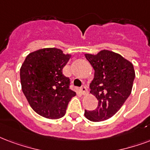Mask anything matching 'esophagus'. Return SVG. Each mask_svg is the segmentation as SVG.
<instances>
[{"label":"esophagus","mask_w":150,"mask_h":150,"mask_svg":"<svg viewBox=\"0 0 150 150\" xmlns=\"http://www.w3.org/2000/svg\"><path fill=\"white\" fill-rule=\"evenodd\" d=\"M80 91H81V93H83V95H86V94H87L88 93L87 88H86V86H82V87L80 88Z\"/></svg>","instance_id":"esophagus-1"}]
</instances>
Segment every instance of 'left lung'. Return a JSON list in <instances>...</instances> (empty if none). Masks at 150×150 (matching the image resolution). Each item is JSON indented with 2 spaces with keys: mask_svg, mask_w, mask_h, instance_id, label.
<instances>
[{
  "mask_svg": "<svg viewBox=\"0 0 150 150\" xmlns=\"http://www.w3.org/2000/svg\"><path fill=\"white\" fill-rule=\"evenodd\" d=\"M85 56L95 71L90 88L98 105L93 111L85 110L84 115L93 122L106 120L120 110L131 94L135 77L133 64L108 50Z\"/></svg>",
  "mask_w": 150,
  "mask_h": 150,
  "instance_id": "1",
  "label": "left lung"
}]
</instances>
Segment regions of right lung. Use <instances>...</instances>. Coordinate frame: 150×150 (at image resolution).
I'll list each match as a JSON object with an SVG mask.
<instances>
[{
  "label": "right lung",
  "instance_id": "add662e5",
  "mask_svg": "<svg viewBox=\"0 0 150 150\" xmlns=\"http://www.w3.org/2000/svg\"><path fill=\"white\" fill-rule=\"evenodd\" d=\"M70 57L59 49L46 48L30 53L22 65V90L30 107L40 116L61 118L76 94L70 89V79L63 74Z\"/></svg>",
  "mask_w": 150,
  "mask_h": 150
}]
</instances>
